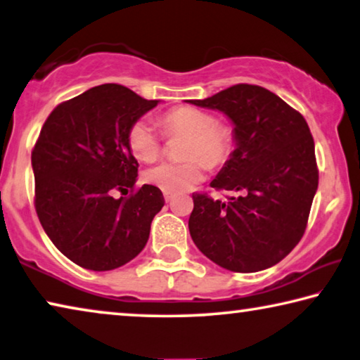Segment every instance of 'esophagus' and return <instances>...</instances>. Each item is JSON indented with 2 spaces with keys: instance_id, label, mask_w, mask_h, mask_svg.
I'll return each instance as SVG.
<instances>
[{
  "instance_id": "esophagus-1",
  "label": "esophagus",
  "mask_w": 360,
  "mask_h": 360,
  "mask_svg": "<svg viewBox=\"0 0 360 360\" xmlns=\"http://www.w3.org/2000/svg\"><path fill=\"white\" fill-rule=\"evenodd\" d=\"M164 199L167 202H170L174 199V195H172V193H169V191H164Z\"/></svg>"
}]
</instances>
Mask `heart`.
Here are the masks:
<instances>
[{
    "mask_svg": "<svg viewBox=\"0 0 360 360\" xmlns=\"http://www.w3.org/2000/svg\"><path fill=\"white\" fill-rule=\"evenodd\" d=\"M161 124L167 136H185L180 149L184 161L159 162L145 170L148 184L162 191L190 190L204 179L206 164L211 167L224 165L235 149L233 130L204 109L191 106L170 109L162 114ZM127 141L136 159L153 161L161 153L164 135L148 117H140L130 125Z\"/></svg>",
    "mask_w": 360,
    "mask_h": 360,
    "instance_id": "heart-1",
    "label": "heart"
}]
</instances>
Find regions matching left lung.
<instances>
[{"label":"left lung","mask_w":360,"mask_h":360,"mask_svg":"<svg viewBox=\"0 0 360 360\" xmlns=\"http://www.w3.org/2000/svg\"><path fill=\"white\" fill-rule=\"evenodd\" d=\"M188 103L224 112L235 125L236 145L211 186L238 196L224 202L193 193V241L231 272L272 267L301 241L319 186L306 119L275 93L248 84Z\"/></svg>","instance_id":"left-lung-1"}]
</instances>
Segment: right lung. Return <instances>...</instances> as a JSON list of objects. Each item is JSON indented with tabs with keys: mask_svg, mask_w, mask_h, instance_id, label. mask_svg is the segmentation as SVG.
Segmentation results:
<instances>
[{
	"mask_svg": "<svg viewBox=\"0 0 360 360\" xmlns=\"http://www.w3.org/2000/svg\"><path fill=\"white\" fill-rule=\"evenodd\" d=\"M158 103L99 85L58 104L41 127L32 151L35 211L53 245L80 267H122L146 245L164 196L154 185L135 190L127 134ZM117 191L131 195L115 198Z\"/></svg>",
	"mask_w": 360,
	"mask_h": 360,
	"instance_id": "1",
	"label": "right lung"
}]
</instances>
